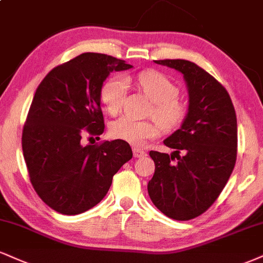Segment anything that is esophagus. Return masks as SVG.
Segmentation results:
<instances>
[{
    "label": "esophagus",
    "mask_w": 263,
    "mask_h": 263,
    "mask_svg": "<svg viewBox=\"0 0 263 263\" xmlns=\"http://www.w3.org/2000/svg\"><path fill=\"white\" fill-rule=\"evenodd\" d=\"M147 156V153H145L144 151L140 149V148H134V157L135 158H144Z\"/></svg>",
    "instance_id": "1"
}]
</instances>
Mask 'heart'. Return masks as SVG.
I'll list each match as a JSON object with an SVG mask.
<instances>
[{
    "label": "heart",
    "instance_id": "1",
    "mask_svg": "<svg viewBox=\"0 0 263 263\" xmlns=\"http://www.w3.org/2000/svg\"><path fill=\"white\" fill-rule=\"evenodd\" d=\"M144 96L153 103L151 115L165 128H174L186 116V106L178 99L179 88L166 76L157 71H145L136 80ZM127 81L122 77H111L101 87L100 100L106 111L116 115L123 105L127 93ZM159 132L156 121H138L128 116L115 120L110 125V135L134 145H142Z\"/></svg>",
    "mask_w": 263,
    "mask_h": 263
}]
</instances>
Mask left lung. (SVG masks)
<instances>
[{
    "mask_svg": "<svg viewBox=\"0 0 263 263\" xmlns=\"http://www.w3.org/2000/svg\"><path fill=\"white\" fill-rule=\"evenodd\" d=\"M182 73L189 91V109L181 127L164 140V144L180 150L174 156L151 151L156 164L148 182L152 202L162 213L175 220L201 216L232 175L236 162L238 125L229 94L216 78L186 60H157Z\"/></svg>",
    "mask_w": 263,
    "mask_h": 263,
    "instance_id": "1",
    "label": "left lung"
}]
</instances>
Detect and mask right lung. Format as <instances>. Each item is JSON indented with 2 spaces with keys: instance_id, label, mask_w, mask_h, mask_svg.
Segmentation results:
<instances>
[{
  "instance_id": "obj_1",
  "label": "right lung",
  "mask_w": 263,
  "mask_h": 263,
  "mask_svg": "<svg viewBox=\"0 0 263 263\" xmlns=\"http://www.w3.org/2000/svg\"><path fill=\"white\" fill-rule=\"evenodd\" d=\"M105 53L84 52L58 66L34 94L22 148L34 190L59 213L74 216L105 197L112 176L132 158L127 142L83 144L104 132L100 90L112 71L131 68ZM93 138V137H91Z\"/></svg>"
}]
</instances>
